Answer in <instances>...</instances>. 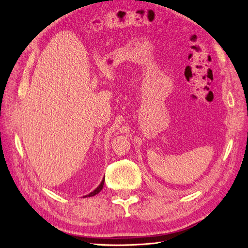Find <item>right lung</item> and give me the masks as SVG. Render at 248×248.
I'll use <instances>...</instances> for the list:
<instances>
[{
	"label": "right lung",
	"instance_id": "1",
	"mask_svg": "<svg viewBox=\"0 0 248 248\" xmlns=\"http://www.w3.org/2000/svg\"><path fill=\"white\" fill-rule=\"evenodd\" d=\"M103 185H104V178H103V180L101 181V183H100V185L97 187V188L94 190V191H92L91 193H89L88 196H86V197H93V196H95V194H97L98 192H100V190L103 188Z\"/></svg>",
	"mask_w": 248,
	"mask_h": 248
}]
</instances>
